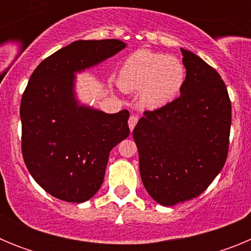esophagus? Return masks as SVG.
Here are the masks:
<instances>
[{"mask_svg":"<svg viewBox=\"0 0 251 251\" xmlns=\"http://www.w3.org/2000/svg\"><path fill=\"white\" fill-rule=\"evenodd\" d=\"M137 122H138V117H137V115H130L129 121H128V126H129L130 130L134 129Z\"/></svg>","mask_w":251,"mask_h":251,"instance_id":"34e87169","label":"esophagus"}]
</instances>
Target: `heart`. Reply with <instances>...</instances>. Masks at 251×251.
<instances>
[{
    "label": "heart",
    "mask_w": 251,
    "mask_h": 251,
    "mask_svg": "<svg viewBox=\"0 0 251 251\" xmlns=\"http://www.w3.org/2000/svg\"><path fill=\"white\" fill-rule=\"evenodd\" d=\"M185 76V68L177 57L139 50L122 65L118 85L127 93L139 92L141 105L154 109L176 98Z\"/></svg>",
    "instance_id": "1"
}]
</instances>
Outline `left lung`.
Here are the masks:
<instances>
[{"mask_svg":"<svg viewBox=\"0 0 251 251\" xmlns=\"http://www.w3.org/2000/svg\"><path fill=\"white\" fill-rule=\"evenodd\" d=\"M186 79L181 95L146 110L133 130L142 182L163 206L195 199L223 170L229 151L231 101L212 66L181 49Z\"/></svg>","mask_w":251,"mask_h":251,"instance_id":"8db88e82","label":"left lung"}]
</instances>
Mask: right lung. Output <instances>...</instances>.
Instances as JSON below:
<instances>
[{
  "instance_id": "obj_1",
  "label": "right lung",
  "mask_w": 251,
  "mask_h": 251,
  "mask_svg": "<svg viewBox=\"0 0 251 251\" xmlns=\"http://www.w3.org/2000/svg\"><path fill=\"white\" fill-rule=\"evenodd\" d=\"M121 40H79L39 64L22 94L24 161L51 196L84 202L103 183L113 147L129 136V112L106 114L75 99V73L115 55Z\"/></svg>"
}]
</instances>
